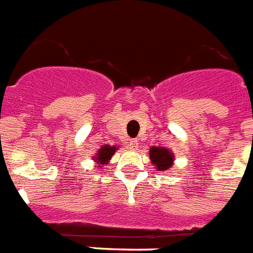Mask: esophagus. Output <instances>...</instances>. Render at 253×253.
<instances>
[{
    "instance_id": "obj_1",
    "label": "esophagus",
    "mask_w": 253,
    "mask_h": 253,
    "mask_svg": "<svg viewBox=\"0 0 253 253\" xmlns=\"http://www.w3.org/2000/svg\"><path fill=\"white\" fill-rule=\"evenodd\" d=\"M138 144H139V143H138L137 139H130L128 143V148L130 149V151H137Z\"/></svg>"
}]
</instances>
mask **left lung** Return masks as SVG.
Masks as SVG:
<instances>
[{"label":"left lung","mask_w":253,"mask_h":253,"mask_svg":"<svg viewBox=\"0 0 253 253\" xmlns=\"http://www.w3.org/2000/svg\"><path fill=\"white\" fill-rule=\"evenodd\" d=\"M149 158H151V162L154 169H157V171L167 172L173 165L175 154L172 153L171 149L165 148V147H151Z\"/></svg>","instance_id":"8db88e82"}]
</instances>
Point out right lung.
Wrapping results in <instances>:
<instances>
[{"label": "right lung", "instance_id": "add662e5", "mask_svg": "<svg viewBox=\"0 0 253 253\" xmlns=\"http://www.w3.org/2000/svg\"><path fill=\"white\" fill-rule=\"evenodd\" d=\"M119 149L118 146H110V144H104L101 148L97 151V153H95V156L92 157L93 162H95V166L104 167V165H107L110 162L111 157L114 156L116 151Z\"/></svg>", "mask_w": 253, "mask_h": 253}]
</instances>
